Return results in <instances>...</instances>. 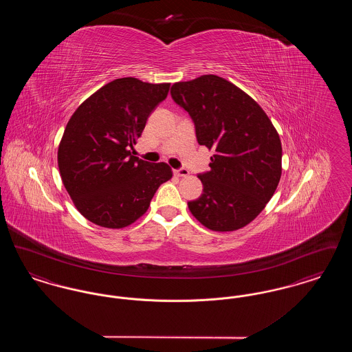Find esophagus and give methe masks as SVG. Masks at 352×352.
<instances>
[{
	"mask_svg": "<svg viewBox=\"0 0 352 352\" xmlns=\"http://www.w3.org/2000/svg\"><path fill=\"white\" fill-rule=\"evenodd\" d=\"M174 174L177 175V177H187L190 173H188V170L187 168H178V170H175L174 171Z\"/></svg>",
	"mask_w": 352,
	"mask_h": 352,
	"instance_id": "esophagus-1",
	"label": "esophagus"
}]
</instances>
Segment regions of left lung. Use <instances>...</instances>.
Segmentation results:
<instances>
[{
	"label": "left lung",
	"mask_w": 352,
	"mask_h": 352,
	"mask_svg": "<svg viewBox=\"0 0 352 352\" xmlns=\"http://www.w3.org/2000/svg\"><path fill=\"white\" fill-rule=\"evenodd\" d=\"M171 98L195 124L211 170L198 175L203 194L188 210L206 228L236 231L265 208L283 173L281 140L264 109L218 75L171 85Z\"/></svg>",
	"instance_id": "1"
}]
</instances>
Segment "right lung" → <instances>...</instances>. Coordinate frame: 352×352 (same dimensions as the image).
I'll list each match as a JSON object with an SVG mask.
<instances>
[{
	"mask_svg": "<svg viewBox=\"0 0 352 352\" xmlns=\"http://www.w3.org/2000/svg\"><path fill=\"white\" fill-rule=\"evenodd\" d=\"M168 88L170 83L116 79L85 99L68 120L58 166L69 198L89 221L112 230L131 226L173 177L168 164H151L131 151Z\"/></svg>",
	"mask_w": 352,
	"mask_h": 352,
	"instance_id": "add662e5",
	"label": "right lung"
}]
</instances>
